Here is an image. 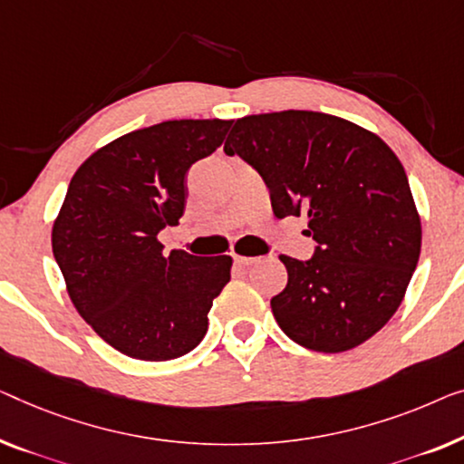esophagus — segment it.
Returning <instances> with one entry per match:
<instances>
[{"label":"esophagus","instance_id":"1","mask_svg":"<svg viewBox=\"0 0 464 464\" xmlns=\"http://www.w3.org/2000/svg\"><path fill=\"white\" fill-rule=\"evenodd\" d=\"M234 261H237L238 266H253V264H257L259 257H245V255H234Z\"/></svg>","mask_w":464,"mask_h":464}]
</instances>
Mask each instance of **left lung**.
Returning <instances> with one entry per match:
<instances>
[{
  "instance_id": "obj_1",
  "label": "left lung",
  "mask_w": 464,
  "mask_h": 464,
  "mask_svg": "<svg viewBox=\"0 0 464 464\" xmlns=\"http://www.w3.org/2000/svg\"><path fill=\"white\" fill-rule=\"evenodd\" d=\"M224 152L264 179L276 218L307 213L312 259L280 255L285 291L270 305L301 347L339 353L379 333L398 310L420 255V218L406 171L379 136L314 111L234 123Z\"/></svg>"
}]
</instances>
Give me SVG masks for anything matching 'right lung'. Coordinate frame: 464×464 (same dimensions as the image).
<instances>
[{"instance_id":"1","label":"right lung","mask_w":464,"mask_h":464,"mask_svg":"<svg viewBox=\"0 0 464 464\" xmlns=\"http://www.w3.org/2000/svg\"><path fill=\"white\" fill-rule=\"evenodd\" d=\"M232 121L179 119L125 133L72 176L52 227V251L72 305L117 352L165 362L203 341L232 257L163 253L178 226L186 173L224 142Z\"/></svg>"}]
</instances>
